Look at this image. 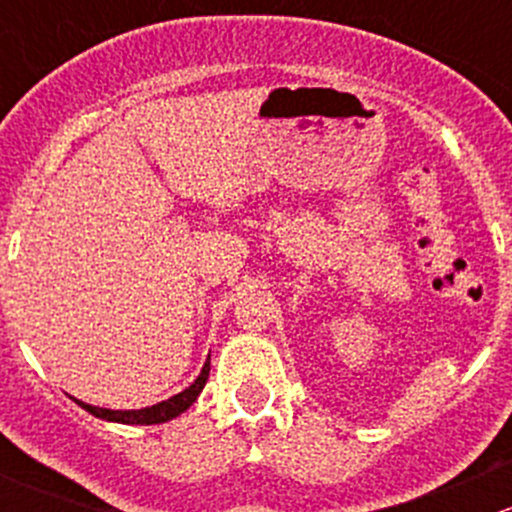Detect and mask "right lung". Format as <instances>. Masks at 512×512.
Wrapping results in <instances>:
<instances>
[{
    "instance_id": "obj_1",
    "label": "right lung",
    "mask_w": 512,
    "mask_h": 512,
    "mask_svg": "<svg viewBox=\"0 0 512 512\" xmlns=\"http://www.w3.org/2000/svg\"><path fill=\"white\" fill-rule=\"evenodd\" d=\"M208 374H210V356H208V361H205V366H203V371H200V376L193 381V384L188 386V389L180 391V394H175V396H170V399L160 401V404L146 406V409L113 411V409H101V406L84 404V401H79V399H74V401L81 406V409L89 411L91 416L103 418V421L128 423V426H153V423H165V421H170V418L180 416V414H183V411H188L190 406H193L195 401H198L200 391H203L205 381H208Z\"/></svg>"
}]
</instances>
